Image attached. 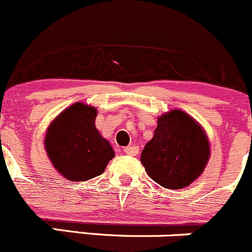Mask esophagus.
Returning a JSON list of instances; mask_svg holds the SVG:
<instances>
[{
  "label": "esophagus",
  "mask_w": 252,
  "mask_h": 252,
  "mask_svg": "<svg viewBox=\"0 0 252 252\" xmlns=\"http://www.w3.org/2000/svg\"><path fill=\"white\" fill-rule=\"evenodd\" d=\"M124 152L128 156H136L138 153L137 146H127L124 148Z\"/></svg>",
  "instance_id": "esophagus-1"
}]
</instances>
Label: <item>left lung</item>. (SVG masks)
Wrapping results in <instances>:
<instances>
[{
	"label": "left lung",
	"instance_id": "obj_1",
	"mask_svg": "<svg viewBox=\"0 0 252 252\" xmlns=\"http://www.w3.org/2000/svg\"><path fill=\"white\" fill-rule=\"evenodd\" d=\"M210 143L199 122L182 110L158 116L152 140L141 153L151 179L167 189H182L204 172Z\"/></svg>",
	"mask_w": 252,
	"mask_h": 252
}]
</instances>
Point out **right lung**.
Instances as JSON below:
<instances>
[{
	"mask_svg": "<svg viewBox=\"0 0 252 252\" xmlns=\"http://www.w3.org/2000/svg\"><path fill=\"white\" fill-rule=\"evenodd\" d=\"M96 107L75 102L49 124L44 148L53 167L70 182L100 176L115 152L95 126Z\"/></svg>",
	"mask_w": 252,
	"mask_h": 252,
	"instance_id": "add662e5",
	"label": "right lung"
}]
</instances>
